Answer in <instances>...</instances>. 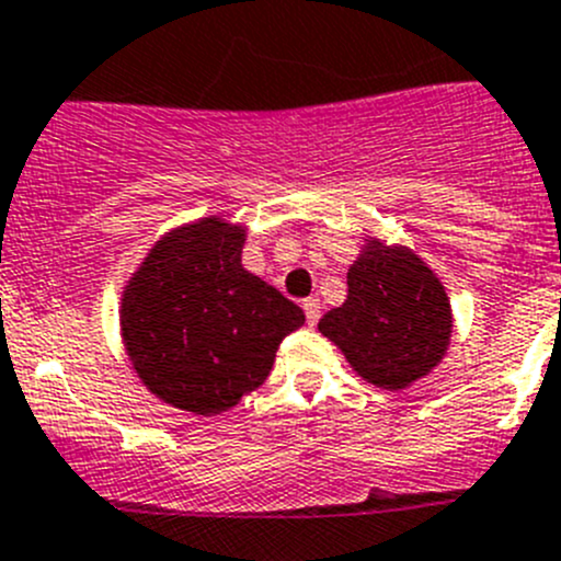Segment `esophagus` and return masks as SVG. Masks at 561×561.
Segmentation results:
<instances>
[{"label":"esophagus","instance_id":"34e87169","mask_svg":"<svg viewBox=\"0 0 561 561\" xmlns=\"http://www.w3.org/2000/svg\"><path fill=\"white\" fill-rule=\"evenodd\" d=\"M302 311H306L308 325H317V320H320V311H322L320 297H308V300H302Z\"/></svg>","mask_w":561,"mask_h":561}]
</instances>
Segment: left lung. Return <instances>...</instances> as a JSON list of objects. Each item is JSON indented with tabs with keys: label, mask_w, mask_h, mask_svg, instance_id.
Listing matches in <instances>:
<instances>
[{
	"label": "left lung",
	"mask_w": 561,
	"mask_h": 561,
	"mask_svg": "<svg viewBox=\"0 0 561 561\" xmlns=\"http://www.w3.org/2000/svg\"><path fill=\"white\" fill-rule=\"evenodd\" d=\"M351 367L394 392L445 358L454 333L448 291L409 247L367 239L347 270V300L320 320Z\"/></svg>",
	"instance_id": "8db88e82"
}]
</instances>
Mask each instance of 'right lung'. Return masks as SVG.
<instances>
[{"instance_id":"1","label":"right lung","mask_w":561,"mask_h":561,"mask_svg":"<svg viewBox=\"0 0 561 561\" xmlns=\"http://www.w3.org/2000/svg\"><path fill=\"white\" fill-rule=\"evenodd\" d=\"M247 230L205 217L152 244L122 291V342L141 383L192 414L228 411L266 381L306 322L300 306L241 266Z\"/></svg>"}]
</instances>
